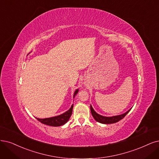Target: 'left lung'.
<instances>
[{"label": "left lung", "mask_w": 159, "mask_h": 159, "mask_svg": "<svg viewBox=\"0 0 159 159\" xmlns=\"http://www.w3.org/2000/svg\"><path fill=\"white\" fill-rule=\"evenodd\" d=\"M130 109L128 110L125 113L120 115H117V116H111V117H106V116H103L98 115L97 113L95 112V111L93 109L92 107L90 105V110H91V113H92L93 117L94 118V119L97 122L102 123V124H113V123L119 122V120H120L121 119L124 118V117L128 114L129 111H130Z\"/></svg>", "instance_id": "8db88e82"}]
</instances>
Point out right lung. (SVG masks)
Instances as JSON below:
<instances>
[{
	"mask_svg": "<svg viewBox=\"0 0 159 159\" xmlns=\"http://www.w3.org/2000/svg\"><path fill=\"white\" fill-rule=\"evenodd\" d=\"M79 92V90H76L75 92L74 97L75 96L77 93ZM73 105H72L71 107L68 110L67 112L64 113L62 115H60L59 116H54V117H51V118H47V119H37L36 118L39 122L41 123H43L44 125H48L51 126H61L63 125L64 124L69 120V118L72 115V111H73Z\"/></svg>",
	"mask_w": 159,
	"mask_h": 159,
	"instance_id": "right-lung-1",
	"label": "right lung"
}]
</instances>
